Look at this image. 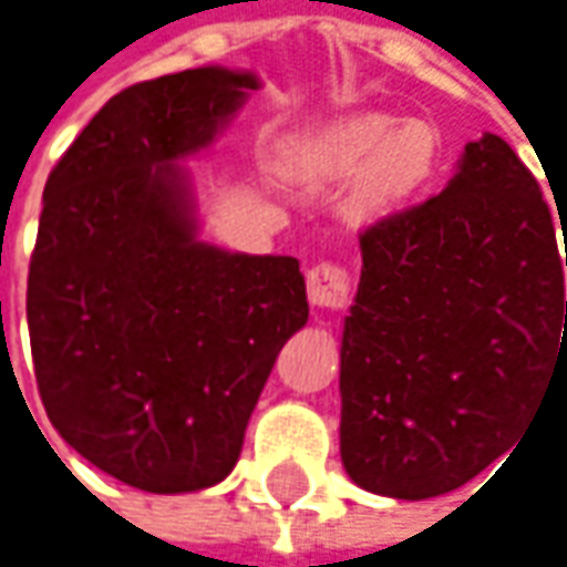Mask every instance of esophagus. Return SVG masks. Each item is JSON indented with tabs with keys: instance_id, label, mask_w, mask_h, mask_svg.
Returning <instances> with one entry per match:
<instances>
[{
	"instance_id": "1",
	"label": "esophagus",
	"mask_w": 567,
	"mask_h": 567,
	"mask_svg": "<svg viewBox=\"0 0 567 567\" xmlns=\"http://www.w3.org/2000/svg\"><path fill=\"white\" fill-rule=\"evenodd\" d=\"M309 302L315 309L340 311L352 302V280L349 271L337 261H318L309 271Z\"/></svg>"
}]
</instances>
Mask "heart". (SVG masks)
Here are the masks:
<instances>
[{"instance_id": "b5f03b06", "label": "heart", "mask_w": 567, "mask_h": 567, "mask_svg": "<svg viewBox=\"0 0 567 567\" xmlns=\"http://www.w3.org/2000/svg\"><path fill=\"white\" fill-rule=\"evenodd\" d=\"M434 162V133L427 124L396 117L359 115L302 140L292 152V168L302 177H349L362 171L355 205L381 212L421 186Z\"/></svg>"}]
</instances>
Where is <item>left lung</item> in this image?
Returning <instances> with one entry per match:
<instances>
[{
    "instance_id": "8db88e82",
    "label": "left lung",
    "mask_w": 567,
    "mask_h": 567,
    "mask_svg": "<svg viewBox=\"0 0 567 567\" xmlns=\"http://www.w3.org/2000/svg\"><path fill=\"white\" fill-rule=\"evenodd\" d=\"M553 218L515 150L484 133L443 193L364 227L340 349V455L359 487L431 499L468 484L567 378Z\"/></svg>"
}]
</instances>
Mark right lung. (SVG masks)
<instances>
[{"label":"right lung","instance_id":"1","mask_svg":"<svg viewBox=\"0 0 567 567\" xmlns=\"http://www.w3.org/2000/svg\"><path fill=\"white\" fill-rule=\"evenodd\" d=\"M256 86L227 68L133 83L45 181L27 275L40 399L86 462L146 493L234 471L277 352L309 321L296 258L196 239L174 165Z\"/></svg>","mask_w":567,"mask_h":567}]
</instances>
